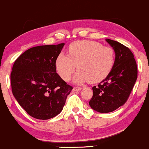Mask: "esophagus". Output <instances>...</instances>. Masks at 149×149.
Wrapping results in <instances>:
<instances>
[{"mask_svg":"<svg viewBox=\"0 0 149 149\" xmlns=\"http://www.w3.org/2000/svg\"><path fill=\"white\" fill-rule=\"evenodd\" d=\"M82 89V88H80V87H74V88H73V91H79Z\"/></svg>","mask_w":149,"mask_h":149,"instance_id":"obj_1","label":"esophagus"}]
</instances>
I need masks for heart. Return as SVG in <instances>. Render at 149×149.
Instances as JSON below:
<instances>
[{"instance_id":"obj_1","label":"heart","mask_w":149,"mask_h":149,"mask_svg":"<svg viewBox=\"0 0 149 149\" xmlns=\"http://www.w3.org/2000/svg\"><path fill=\"white\" fill-rule=\"evenodd\" d=\"M69 55L60 53L56 59V69L63 80L69 81L76 67L75 83L90 80L102 81L111 72L116 61V53L111 47L92 40L73 42L68 48Z\"/></svg>"}]
</instances>
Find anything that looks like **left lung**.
<instances>
[{"mask_svg":"<svg viewBox=\"0 0 149 149\" xmlns=\"http://www.w3.org/2000/svg\"><path fill=\"white\" fill-rule=\"evenodd\" d=\"M106 40L115 51V64L107 78L92 88L93 96L89 102L100 113L112 112L124 105L137 78V66L130 49L119 42Z\"/></svg>","mask_w":149,"mask_h":149,"instance_id":"8db88e82","label":"left lung"}]
</instances>
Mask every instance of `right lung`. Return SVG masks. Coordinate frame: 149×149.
<instances>
[{
	"label": "right lung",
	"instance_id": "add662e5",
	"mask_svg": "<svg viewBox=\"0 0 149 149\" xmlns=\"http://www.w3.org/2000/svg\"><path fill=\"white\" fill-rule=\"evenodd\" d=\"M64 43L40 45L22 53L10 74L12 92L29 115L47 120L62 111L73 90L57 74L56 59Z\"/></svg>",
	"mask_w": 149,
	"mask_h": 149
}]
</instances>
